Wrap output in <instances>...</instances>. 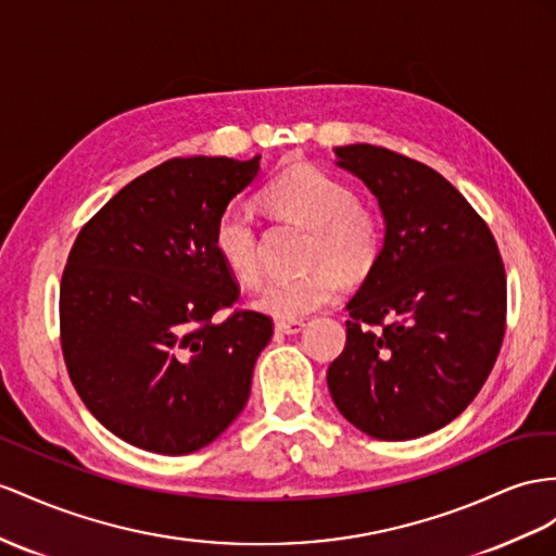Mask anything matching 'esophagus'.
Here are the masks:
<instances>
[{
	"instance_id": "1",
	"label": "esophagus",
	"mask_w": 556,
	"mask_h": 556,
	"mask_svg": "<svg viewBox=\"0 0 556 556\" xmlns=\"http://www.w3.org/2000/svg\"><path fill=\"white\" fill-rule=\"evenodd\" d=\"M305 329V321H277L275 331L281 336H295Z\"/></svg>"
}]
</instances>
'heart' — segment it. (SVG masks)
<instances>
[{
	"label": "heart",
	"instance_id": "obj_1",
	"mask_svg": "<svg viewBox=\"0 0 556 556\" xmlns=\"http://www.w3.org/2000/svg\"><path fill=\"white\" fill-rule=\"evenodd\" d=\"M263 204L279 218L307 227V263L315 265L305 275L267 283L255 307L269 317L303 319L340 295L338 269L348 277H364L376 265L386 241L380 213L359 202L340 178L315 166H295L267 185ZM213 249L241 283H261V237L249 211L230 206L220 213L213 227Z\"/></svg>",
	"mask_w": 556,
	"mask_h": 556
}]
</instances>
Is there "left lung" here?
Listing matches in <instances>:
<instances>
[{
	"label": "left lung",
	"instance_id": "obj_1",
	"mask_svg": "<svg viewBox=\"0 0 556 556\" xmlns=\"http://www.w3.org/2000/svg\"><path fill=\"white\" fill-rule=\"evenodd\" d=\"M386 216V244L348 303V343L329 392L382 441L430 434L486 382L507 319L505 265L486 220L422 162L380 146L336 148Z\"/></svg>",
	"mask_w": 556,
	"mask_h": 556
}]
</instances>
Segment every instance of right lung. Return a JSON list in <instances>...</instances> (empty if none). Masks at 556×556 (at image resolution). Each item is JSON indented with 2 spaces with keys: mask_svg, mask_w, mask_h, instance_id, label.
<instances>
[{
  "mask_svg": "<svg viewBox=\"0 0 556 556\" xmlns=\"http://www.w3.org/2000/svg\"><path fill=\"white\" fill-rule=\"evenodd\" d=\"M258 162L168 160L112 197L70 249L61 279L70 380L98 422L138 448L199 451L247 406L273 319L235 309L213 321L239 301L213 227Z\"/></svg>",
  "mask_w": 556,
  "mask_h": 556,
  "instance_id": "obj_1",
  "label": "right lung"
}]
</instances>
